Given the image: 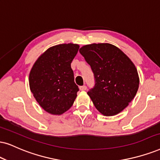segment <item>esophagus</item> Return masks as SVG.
<instances>
[{
  "mask_svg": "<svg viewBox=\"0 0 160 160\" xmlns=\"http://www.w3.org/2000/svg\"><path fill=\"white\" fill-rule=\"evenodd\" d=\"M80 89L81 90V91H86V89H87V86H80Z\"/></svg>",
  "mask_w": 160,
  "mask_h": 160,
  "instance_id": "esophagus-1",
  "label": "esophagus"
}]
</instances>
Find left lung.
Segmentation results:
<instances>
[{"mask_svg":"<svg viewBox=\"0 0 160 160\" xmlns=\"http://www.w3.org/2000/svg\"><path fill=\"white\" fill-rule=\"evenodd\" d=\"M94 73L95 84L88 92L95 108L114 116L128 106L139 88L138 72L130 58L110 43H92L79 50Z\"/></svg>","mask_w":160,"mask_h":160,"instance_id":"1","label":"left lung"}]
</instances>
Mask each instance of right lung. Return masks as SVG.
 Returning a JSON list of instances; mask_svg holds the SVG:
<instances>
[{
    "instance_id": "right-lung-1",
    "label": "right lung",
    "mask_w": 160,
    "mask_h": 160,
    "mask_svg": "<svg viewBox=\"0 0 160 160\" xmlns=\"http://www.w3.org/2000/svg\"><path fill=\"white\" fill-rule=\"evenodd\" d=\"M80 46L56 45L40 55L29 73V87L34 98L46 112L60 115L73 105L79 91L71 63Z\"/></svg>"
}]
</instances>
